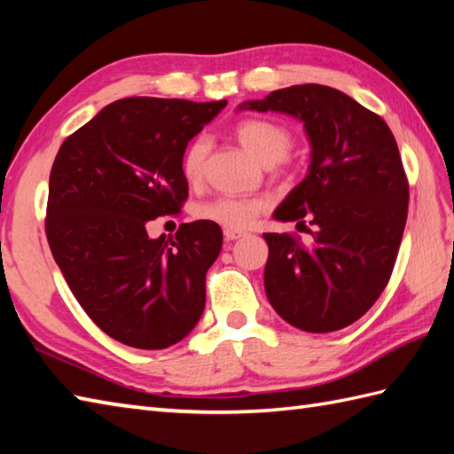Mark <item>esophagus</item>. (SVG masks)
I'll return each mask as SVG.
<instances>
[{"label": "esophagus", "mask_w": 454, "mask_h": 454, "mask_svg": "<svg viewBox=\"0 0 454 454\" xmlns=\"http://www.w3.org/2000/svg\"><path fill=\"white\" fill-rule=\"evenodd\" d=\"M244 236H246V232H242V230H232V228L224 230V238L228 239V242H232V239H239Z\"/></svg>", "instance_id": "obj_1"}]
</instances>
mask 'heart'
<instances>
[{"label": "heart", "mask_w": 454, "mask_h": 454, "mask_svg": "<svg viewBox=\"0 0 454 454\" xmlns=\"http://www.w3.org/2000/svg\"><path fill=\"white\" fill-rule=\"evenodd\" d=\"M236 137L242 146L265 166L283 161L293 150V132L285 124L271 119H246L236 127ZM210 142L205 137L192 140L181 160L183 177L189 183H199L205 176ZM265 208V200L252 197L222 195L197 207V218L215 222L224 228H247L254 224L259 212Z\"/></svg>", "instance_id": "1"}]
</instances>
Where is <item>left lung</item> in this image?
<instances>
[{
    "mask_svg": "<svg viewBox=\"0 0 454 454\" xmlns=\"http://www.w3.org/2000/svg\"><path fill=\"white\" fill-rule=\"evenodd\" d=\"M239 109L281 111L304 122L312 144L308 176L275 218L312 226V244L263 234L265 293L275 312L302 332L327 333L359 320L387 288L410 185L398 144L379 114L340 90L304 83Z\"/></svg>",
    "mask_w": 454,
    "mask_h": 454,
    "instance_id": "1",
    "label": "left lung"
}]
</instances>
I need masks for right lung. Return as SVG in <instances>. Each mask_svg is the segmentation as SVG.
Segmentation results:
<instances>
[{
    "label": "right lung",
    "mask_w": 454,
    "mask_h": 454,
    "mask_svg": "<svg viewBox=\"0 0 454 454\" xmlns=\"http://www.w3.org/2000/svg\"><path fill=\"white\" fill-rule=\"evenodd\" d=\"M226 101L127 98L70 134L52 163L46 238L75 301L137 349L181 341L205 310L207 271L222 249L215 222L150 239L146 222L179 215L181 160Z\"/></svg>",
    "instance_id": "1"
}]
</instances>
